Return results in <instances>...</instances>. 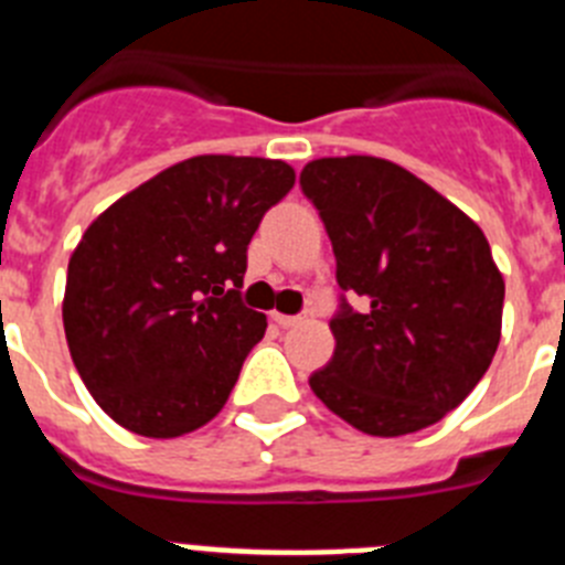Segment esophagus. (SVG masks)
Masks as SVG:
<instances>
[{
	"label": "esophagus",
	"instance_id": "obj_1",
	"mask_svg": "<svg viewBox=\"0 0 565 565\" xmlns=\"http://www.w3.org/2000/svg\"><path fill=\"white\" fill-rule=\"evenodd\" d=\"M271 319L277 322L279 328H294V326H299V322H302L299 317H288V313H279V311H274Z\"/></svg>",
	"mask_w": 565,
	"mask_h": 565
}]
</instances>
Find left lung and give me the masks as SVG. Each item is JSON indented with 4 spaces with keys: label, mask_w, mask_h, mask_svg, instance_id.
I'll use <instances>...</instances> for the list:
<instances>
[{
    "label": "left lung",
    "mask_w": 565,
    "mask_h": 565,
    "mask_svg": "<svg viewBox=\"0 0 565 565\" xmlns=\"http://www.w3.org/2000/svg\"><path fill=\"white\" fill-rule=\"evenodd\" d=\"M299 186L337 257V282L367 302L331 319L333 359L308 379L367 436H407L472 393L501 342L503 274L478 223L413 172L373 154L317 158Z\"/></svg>",
    "instance_id": "8db88e82"
}]
</instances>
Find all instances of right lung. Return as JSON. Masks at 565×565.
I'll list each match as a JSON object with an SVG mask.
<instances>
[{
    "instance_id": "1",
    "label": "right lung",
    "mask_w": 565,
    "mask_h": 565,
    "mask_svg": "<svg viewBox=\"0 0 565 565\" xmlns=\"http://www.w3.org/2000/svg\"><path fill=\"white\" fill-rule=\"evenodd\" d=\"M294 181L286 161L198 154L118 198L82 234L64 333L82 382L124 430L178 438L223 411L268 328L239 302L246 248Z\"/></svg>"
}]
</instances>
